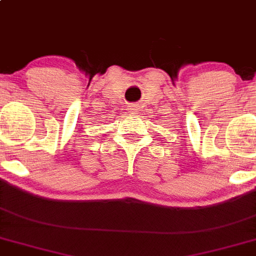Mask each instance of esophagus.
<instances>
[{"label": "esophagus", "instance_id": "34e87169", "mask_svg": "<svg viewBox=\"0 0 256 256\" xmlns=\"http://www.w3.org/2000/svg\"><path fill=\"white\" fill-rule=\"evenodd\" d=\"M139 110L138 108V105H135V104H132V105H128V112L132 113V114H136Z\"/></svg>", "mask_w": 256, "mask_h": 256}]
</instances>
